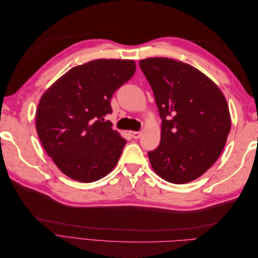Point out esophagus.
<instances>
[{
    "label": "esophagus",
    "mask_w": 258,
    "mask_h": 258,
    "mask_svg": "<svg viewBox=\"0 0 258 258\" xmlns=\"http://www.w3.org/2000/svg\"><path fill=\"white\" fill-rule=\"evenodd\" d=\"M129 134H130V136H131L132 138H134V139H139L140 137H141V135H142L140 131H130Z\"/></svg>",
    "instance_id": "esophagus-1"
}]
</instances>
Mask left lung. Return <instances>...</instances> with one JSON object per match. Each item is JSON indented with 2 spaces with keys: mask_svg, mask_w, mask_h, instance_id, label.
Here are the masks:
<instances>
[{
  "mask_svg": "<svg viewBox=\"0 0 258 258\" xmlns=\"http://www.w3.org/2000/svg\"><path fill=\"white\" fill-rule=\"evenodd\" d=\"M154 92L161 140L148 152L161 178L185 184L204 174L220 157L230 131V115L220 88L182 61L148 58L139 62Z\"/></svg>",
  "mask_w": 258,
  "mask_h": 258,
  "instance_id": "obj_1",
  "label": "left lung"
}]
</instances>
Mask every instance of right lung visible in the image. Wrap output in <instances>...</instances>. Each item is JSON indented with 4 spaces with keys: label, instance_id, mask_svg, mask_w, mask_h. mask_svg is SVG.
Returning a JSON list of instances; mask_svg holds the SVG:
<instances>
[{
    "label": "right lung",
    "instance_id": "1",
    "mask_svg": "<svg viewBox=\"0 0 258 258\" xmlns=\"http://www.w3.org/2000/svg\"><path fill=\"white\" fill-rule=\"evenodd\" d=\"M136 72L132 60L98 59L72 68L41 98L36 131L67 176L91 183L108 174L127 141L113 130L111 99Z\"/></svg>",
    "mask_w": 258,
    "mask_h": 258
}]
</instances>
